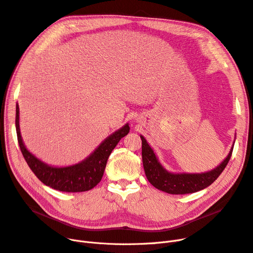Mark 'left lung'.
<instances>
[{"mask_svg": "<svg viewBox=\"0 0 253 253\" xmlns=\"http://www.w3.org/2000/svg\"><path fill=\"white\" fill-rule=\"evenodd\" d=\"M140 138L142 141V163L147 180L159 190L170 194L193 193L210 186L225 170L234 146H232L227 158L211 171L201 174H174L168 172L161 165L145 138L142 135H140Z\"/></svg>", "mask_w": 253, "mask_h": 253, "instance_id": "left-lung-1", "label": "left lung"}]
</instances>
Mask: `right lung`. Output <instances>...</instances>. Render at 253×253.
<instances>
[{
	"label": "right lung",
	"mask_w": 253,
	"mask_h": 253,
	"mask_svg": "<svg viewBox=\"0 0 253 253\" xmlns=\"http://www.w3.org/2000/svg\"><path fill=\"white\" fill-rule=\"evenodd\" d=\"M16 132L21 153L35 175L46 186L63 192H83L95 187L102 180L108 159L120 141L129 133L125 124L100 143L93 153L82 162L68 167H52L33 156L25 147L19 127V107L16 105Z\"/></svg>",
	"instance_id": "right-lung-1"
}]
</instances>
